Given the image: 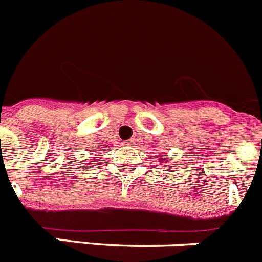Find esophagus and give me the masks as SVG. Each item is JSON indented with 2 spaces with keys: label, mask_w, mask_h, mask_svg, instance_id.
Returning a JSON list of instances; mask_svg holds the SVG:
<instances>
[{
  "label": "esophagus",
  "mask_w": 262,
  "mask_h": 262,
  "mask_svg": "<svg viewBox=\"0 0 262 262\" xmlns=\"http://www.w3.org/2000/svg\"><path fill=\"white\" fill-rule=\"evenodd\" d=\"M124 145H133V140H127V142H124Z\"/></svg>",
  "instance_id": "obj_1"
}]
</instances>
